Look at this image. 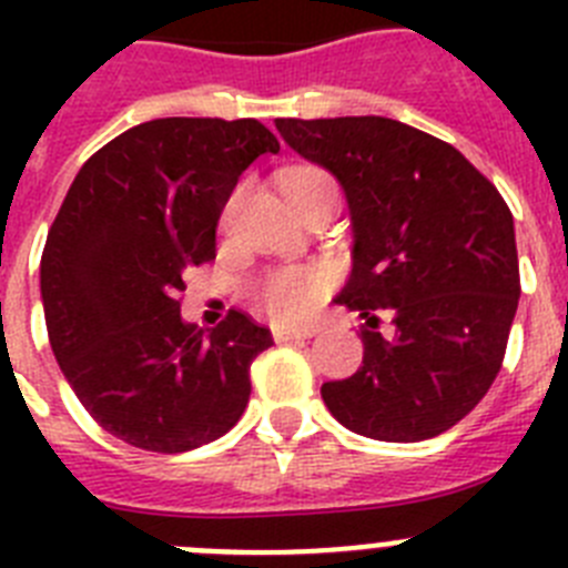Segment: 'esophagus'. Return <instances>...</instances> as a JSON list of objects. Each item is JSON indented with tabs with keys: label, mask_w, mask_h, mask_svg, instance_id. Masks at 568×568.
I'll return each mask as SVG.
<instances>
[{
	"label": "esophagus",
	"mask_w": 568,
	"mask_h": 568,
	"mask_svg": "<svg viewBox=\"0 0 568 568\" xmlns=\"http://www.w3.org/2000/svg\"><path fill=\"white\" fill-rule=\"evenodd\" d=\"M310 335H315V327H281V324L273 327L275 341H304Z\"/></svg>",
	"instance_id": "esophagus-1"
}]
</instances>
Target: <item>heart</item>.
Returning a JSON list of instances; mask_svg holds the SVG:
<instances>
[{"mask_svg":"<svg viewBox=\"0 0 568 568\" xmlns=\"http://www.w3.org/2000/svg\"><path fill=\"white\" fill-rule=\"evenodd\" d=\"M281 187H284V195L293 204V210L321 202V199H329V202L338 204V184H335V179L327 170L321 168L290 170L281 179ZM327 287L329 278L324 270L287 267L275 270V273H270L267 278L261 281L258 290H255V298L273 318L298 321L318 307V301L324 298Z\"/></svg>","mask_w":568,"mask_h":568,"instance_id":"obj_1","label":"heart"}]
</instances>
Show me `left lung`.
Segmentation results:
<instances>
[{
  "label": "left lung",
  "instance_id": "8db88e82",
  "mask_svg": "<svg viewBox=\"0 0 568 568\" xmlns=\"http://www.w3.org/2000/svg\"><path fill=\"white\" fill-rule=\"evenodd\" d=\"M281 139L341 182L353 273L338 304L366 318L364 364L321 398L375 440L435 438L469 415L504 364L520 298L504 195L453 144L384 115L275 119ZM389 312L394 335L377 333Z\"/></svg>",
  "mask_w": 568,
  "mask_h": 568
}]
</instances>
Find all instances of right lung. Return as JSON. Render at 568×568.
<instances>
[{"label":"right lung","mask_w":568,"mask_h":568,"mask_svg":"<svg viewBox=\"0 0 568 568\" xmlns=\"http://www.w3.org/2000/svg\"><path fill=\"white\" fill-rule=\"evenodd\" d=\"M278 139L255 119H153L90 155L42 253L48 338L102 429L148 453L222 438L250 400L267 327L230 310L204 333L182 321L184 273L215 258V227Z\"/></svg>","instance_id":"obj_1"}]
</instances>
